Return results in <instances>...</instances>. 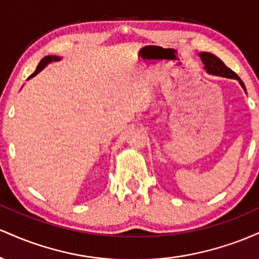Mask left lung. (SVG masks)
Listing matches in <instances>:
<instances>
[{
    "instance_id": "8db88e82",
    "label": "left lung",
    "mask_w": 259,
    "mask_h": 259,
    "mask_svg": "<svg viewBox=\"0 0 259 259\" xmlns=\"http://www.w3.org/2000/svg\"><path fill=\"white\" fill-rule=\"evenodd\" d=\"M200 57L202 59V62H203L204 69L207 70V73L213 74V75L224 76V78H231V79L239 80V82L241 84L243 90H246L245 85H243L241 79L237 76L236 73L233 72L230 68H228L227 65L223 63L222 59L215 57L214 55H212V53H209V52H201Z\"/></svg>"
}]
</instances>
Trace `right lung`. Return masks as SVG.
<instances>
[{
    "instance_id": "right-lung-1",
    "label": "right lung",
    "mask_w": 259,
    "mask_h": 259,
    "mask_svg": "<svg viewBox=\"0 0 259 259\" xmlns=\"http://www.w3.org/2000/svg\"><path fill=\"white\" fill-rule=\"evenodd\" d=\"M59 59H61V58L57 57V56H46V57L41 59V61H40V63H38V65H37V67H36V70H35V72L32 73L31 75L29 76L28 79H30V78H32V76H35V75H36V74H37L38 72H41V70H42L44 68L46 67V65L49 64V63H51V62H53V61H59Z\"/></svg>"
}]
</instances>
